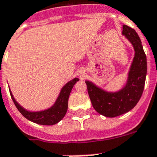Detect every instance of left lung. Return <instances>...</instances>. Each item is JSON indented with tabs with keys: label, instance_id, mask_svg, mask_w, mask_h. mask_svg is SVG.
<instances>
[{
	"label": "left lung",
	"instance_id": "1",
	"mask_svg": "<svg viewBox=\"0 0 157 157\" xmlns=\"http://www.w3.org/2000/svg\"><path fill=\"white\" fill-rule=\"evenodd\" d=\"M122 35L133 45L135 51L125 86L118 92H111L99 88L91 81H85L94 109L109 118L119 116L135 107L141 97L146 78V55L138 35L127 25L122 26Z\"/></svg>",
	"mask_w": 157,
	"mask_h": 157
}]
</instances>
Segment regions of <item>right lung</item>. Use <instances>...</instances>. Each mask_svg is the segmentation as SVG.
<instances>
[{"label": "right lung", "instance_id": "1", "mask_svg": "<svg viewBox=\"0 0 157 157\" xmlns=\"http://www.w3.org/2000/svg\"><path fill=\"white\" fill-rule=\"evenodd\" d=\"M79 80L78 78H74L72 80L62 87L61 92L58 95V99H56L55 103L52 107L50 108L41 111H29L21 107L15 98L13 97L12 92H10L12 99H13L14 104L16 105V108L22 114L23 116L25 117L27 119L30 120L35 123L39 125H46L51 126L58 123L62 118L65 117V114L67 112L68 109V100H69V95L72 91L73 85Z\"/></svg>", "mask_w": 157, "mask_h": 157}]
</instances>
